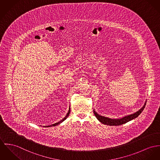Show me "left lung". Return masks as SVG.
<instances>
[{
    "label": "left lung",
    "instance_id": "obj_1",
    "mask_svg": "<svg viewBox=\"0 0 160 160\" xmlns=\"http://www.w3.org/2000/svg\"><path fill=\"white\" fill-rule=\"evenodd\" d=\"M146 105V101L144 103V105H143V107L138 111H136L135 113L130 114V115H127L126 116H124L122 118L120 119H111L109 118H107L105 116H102L99 115L94 110V114L95 115V116L97 118V119L98 121L103 123V124H105L107 125H120L123 123H127L132 120H133V119H135L136 118H137L141 112L142 111L144 110L145 107Z\"/></svg>",
    "mask_w": 160,
    "mask_h": 160
}]
</instances>
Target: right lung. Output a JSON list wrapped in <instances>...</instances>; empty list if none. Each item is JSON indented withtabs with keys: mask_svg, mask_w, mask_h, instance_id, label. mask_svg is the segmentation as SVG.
Instances as JSON below:
<instances>
[{
	"mask_svg": "<svg viewBox=\"0 0 160 160\" xmlns=\"http://www.w3.org/2000/svg\"><path fill=\"white\" fill-rule=\"evenodd\" d=\"M70 110H71V108H70V107H69V110L68 111V112L67 113V114L66 115V116L61 120L60 121H59V122H57V123H53V124H52V125H47V126H44V127H54V126H56V125H59L60 123H62V122H63L65 119H67V118L68 117V116L69 115V113H70Z\"/></svg>",
	"mask_w": 160,
	"mask_h": 160,
	"instance_id": "1",
	"label": "right lung"
}]
</instances>
